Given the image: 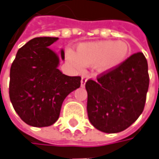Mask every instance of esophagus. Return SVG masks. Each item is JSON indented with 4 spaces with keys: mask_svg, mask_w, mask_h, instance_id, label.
Returning a JSON list of instances; mask_svg holds the SVG:
<instances>
[{
    "mask_svg": "<svg viewBox=\"0 0 159 159\" xmlns=\"http://www.w3.org/2000/svg\"><path fill=\"white\" fill-rule=\"evenodd\" d=\"M86 81H87V77L85 75L82 76V80H81V86L82 87H84L85 84H86Z\"/></svg>",
    "mask_w": 159,
    "mask_h": 159,
    "instance_id": "esophagus-1",
    "label": "esophagus"
}]
</instances>
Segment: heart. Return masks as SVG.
Segmentation results:
<instances>
[{"label": "heart", "mask_w": 159, "mask_h": 159, "mask_svg": "<svg viewBox=\"0 0 159 159\" xmlns=\"http://www.w3.org/2000/svg\"><path fill=\"white\" fill-rule=\"evenodd\" d=\"M129 52V47L125 42L104 40L80 44L75 53L68 50L67 57L76 69L95 64L98 72L107 73L120 66L128 59Z\"/></svg>", "instance_id": "b5f03b06"}]
</instances>
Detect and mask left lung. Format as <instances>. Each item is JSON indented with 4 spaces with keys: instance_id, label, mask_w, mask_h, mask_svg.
<instances>
[{
    "instance_id": "obj_1",
    "label": "left lung",
    "mask_w": 159,
    "mask_h": 159,
    "mask_svg": "<svg viewBox=\"0 0 159 159\" xmlns=\"http://www.w3.org/2000/svg\"><path fill=\"white\" fill-rule=\"evenodd\" d=\"M150 77L143 52L85 84L90 123L105 133H119L131 126L144 109Z\"/></svg>"
}]
</instances>
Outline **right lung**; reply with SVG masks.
Here are the masks:
<instances>
[{
	"mask_svg": "<svg viewBox=\"0 0 159 159\" xmlns=\"http://www.w3.org/2000/svg\"><path fill=\"white\" fill-rule=\"evenodd\" d=\"M58 39L40 37L27 42L10 68V101L22 120L32 127L54 123L65 98L81 85L80 76L66 75L57 69L59 57L48 47ZM61 55L64 60L63 50Z\"/></svg>",
	"mask_w": 159,
	"mask_h": 159,
	"instance_id": "add662e5",
	"label": "right lung"
}]
</instances>
